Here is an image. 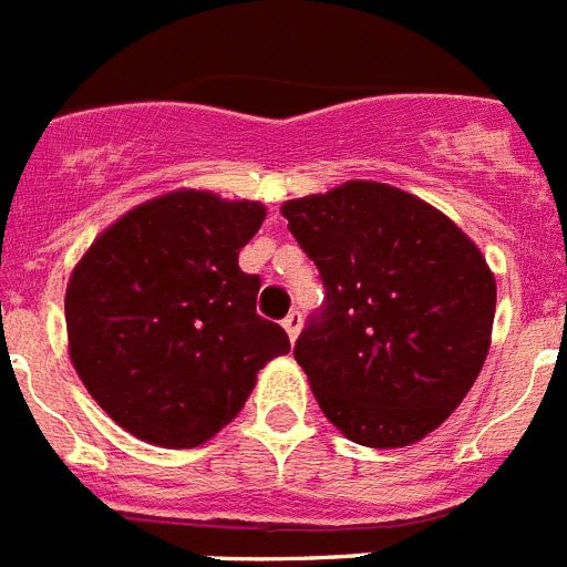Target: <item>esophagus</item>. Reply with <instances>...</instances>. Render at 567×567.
I'll list each match as a JSON object with an SVG mask.
<instances>
[{"label":"esophagus","instance_id":"34e87169","mask_svg":"<svg viewBox=\"0 0 567 567\" xmlns=\"http://www.w3.org/2000/svg\"><path fill=\"white\" fill-rule=\"evenodd\" d=\"M301 323H303V316L298 312V309H292V312L284 318V330H287L289 341H295V338H298V332H301Z\"/></svg>","mask_w":567,"mask_h":567}]
</instances>
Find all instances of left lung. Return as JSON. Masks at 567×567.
Returning a JSON list of instances; mask_svg holds the SVG:
<instances>
[{
  "instance_id": "obj_1",
  "label": "left lung",
  "mask_w": 567,
  "mask_h": 567,
  "mask_svg": "<svg viewBox=\"0 0 567 567\" xmlns=\"http://www.w3.org/2000/svg\"><path fill=\"white\" fill-rule=\"evenodd\" d=\"M323 280L295 361L323 415L364 447H408L462 404L491 347L496 284L453 220L384 183L284 203Z\"/></svg>"
}]
</instances>
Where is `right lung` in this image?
Listing matches in <instances>:
<instances>
[{"label": "right lung", "mask_w": 567, "mask_h": 567, "mask_svg": "<svg viewBox=\"0 0 567 567\" xmlns=\"http://www.w3.org/2000/svg\"><path fill=\"white\" fill-rule=\"evenodd\" d=\"M251 200L154 197L96 237L68 280L71 361L105 413L143 442L197 447L229 424L266 361L289 352L258 316L237 255L264 224Z\"/></svg>", "instance_id": "right-lung-1"}]
</instances>
